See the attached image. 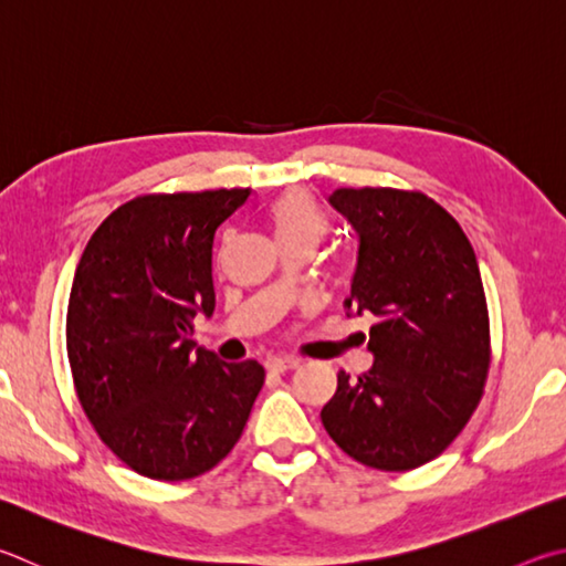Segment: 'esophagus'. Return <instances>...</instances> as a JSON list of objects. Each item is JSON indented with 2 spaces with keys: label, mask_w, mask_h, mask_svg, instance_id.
I'll list each match as a JSON object with an SVG mask.
<instances>
[{
  "label": "esophagus",
  "mask_w": 566,
  "mask_h": 566,
  "mask_svg": "<svg viewBox=\"0 0 566 566\" xmlns=\"http://www.w3.org/2000/svg\"><path fill=\"white\" fill-rule=\"evenodd\" d=\"M266 368L274 374H286V371H294V368H300V361H296V358H286V356H272L270 361H266Z\"/></svg>",
  "instance_id": "34e87169"
}]
</instances>
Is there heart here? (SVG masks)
<instances>
[{"instance_id": "obj_1", "label": "heart", "mask_w": 566, "mask_h": 566, "mask_svg": "<svg viewBox=\"0 0 566 566\" xmlns=\"http://www.w3.org/2000/svg\"><path fill=\"white\" fill-rule=\"evenodd\" d=\"M270 222L282 242V248L292 244H304V248H316L326 234V220L316 202L306 192H286L282 200H276L270 210Z\"/></svg>"}]
</instances>
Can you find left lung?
I'll use <instances>...</instances> for the list:
<instances>
[{"label": "left lung", "instance_id": "obj_1", "mask_svg": "<svg viewBox=\"0 0 566 566\" xmlns=\"http://www.w3.org/2000/svg\"><path fill=\"white\" fill-rule=\"evenodd\" d=\"M358 238L348 312L371 314L374 366L338 371L322 423L346 455L403 472L453 443L475 413L490 368V318L465 232L416 190L328 195Z\"/></svg>", "mask_w": 566, "mask_h": 566}]
</instances>
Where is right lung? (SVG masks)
I'll return each instance as SVG.
<instances>
[{
	"instance_id": "right-lung-1",
	"label": "right lung",
	"mask_w": 566,
	"mask_h": 566,
	"mask_svg": "<svg viewBox=\"0 0 566 566\" xmlns=\"http://www.w3.org/2000/svg\"><path fill=\"white\" fill-rule=\"evenodd\" d=\"M250 188L140 195L91 234L66 310L78 403L98 438L138 475L190 480L238 443L264 368L195 346L212 316L214 248Z\"/></svg>"
}]
</instances>
